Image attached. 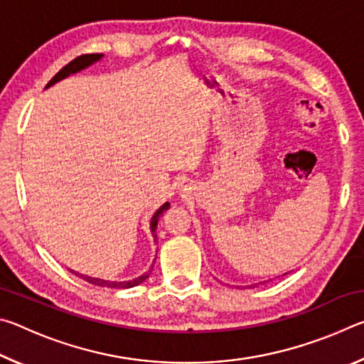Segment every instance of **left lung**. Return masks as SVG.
Instances as JSON below:
<instances>
[{"instance_id":"8db88e82","label":"left lung","mask_w":364,"mask_h":364,"mask_svg":"<svg viewBox=\"0 0 364 364\" xmlns=\"http://www.w3.org/2000/svg\"><path fill=\"white\" fill-rule=\"evenodd\" d=\"M286 274H287V273H286Z\"/></svg>"}]
</instances>
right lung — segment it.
I'll use <instances>...</instances> for the list:
<instances>
[{
	"label": "right lung",
	"mask_w": 364,
	"mask_h": 364,
	"mask_svg": "<svg viewBox=\"0 0 364 364\" xmlns=\"http://www.w3.org/2000/svg\"><path fill=\"white\" fill-rule=\"evenodd\" d=\"M102 58H104V54H83V56L73 59L72 63H69L65 67H63V69H60V70L56 73V75H54L51 80H49V83L46 85V88H49V86H53L54 83L60 82V80H64V78H67V77L73 75V73H78V72H82V70H85V69H88V67L96 64L97 60H101ZM168 208H170V202H165V204H164L162 207H160V208H157V212L152 215L149 230H151V234H152V237H154V242L157 241V232H156V230H157V223H159L160 215H162L165 210H168ZM152 268H154V264H152V267H151L149 269L146 271V273L138 276V278L128 279V281H107V279H101V278H93V276H88V274L77 273V271H73V269H70V268H69V271H70V273L75 274V276H78V278H82L83 281L90 282V284L97 286V287L130 289V287H134V286H139L141 282H144L147 278H149Z\"/></svg>",
	"instance_id": "obj_1"
}]
</instances>
